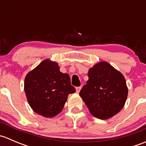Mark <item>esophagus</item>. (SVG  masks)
Segmentation results:
<instances>
[{
  "mask_svg": "<svg viewBox=\"0 0 146 146\" xmlns=\"http://www.w3.org/2000/svg\"><path fill=\"white\" fill-rule=\"evenodd\" d=\"M80 89H81V87H76V92H77V93H78V92H80Z\"/></svg>",
  "mask_w": 146,
  "mask_h": 146,
  "instance_id": "1",
  "label": "esophagus"
}]
</instances>
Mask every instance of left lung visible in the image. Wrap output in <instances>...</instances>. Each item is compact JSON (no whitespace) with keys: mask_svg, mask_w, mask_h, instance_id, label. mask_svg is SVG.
<instances>
[{"mask_svg":"<svg viewBox=\"0 0 146 146\" xmlns=\"http://www.w3.org/2000/svg\"><path fill=\"white\" fill-rule=\"evenodd\" d=\"M88 80L80 96L94 117L111 118L123 108L128 95L124 77L107 62H100L90 68Z\"/></svg>","mask_w":146,"mask_h":146,"instance_id":"8db88e82","label":"left lung"}]
</instances>
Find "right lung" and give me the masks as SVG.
<instances>
[{
    "label": "right lung",
    "instance_id": "add662e5",
    "mask_svg": "<svg viewBox=\"0 0 146 146\" xmlns=\"http://www.w3.org/2000/svg\"><path fill=\"white\" fill-rule=\"evenodd\" d=\"M25 92L32 110L50 118L61 112L68 95L76 89L68 74L60 72L56 63L46 59L26 76Z\"/></svg>",
    "mask_w": 146,
    "mask_h": 146
}]
</instances>
